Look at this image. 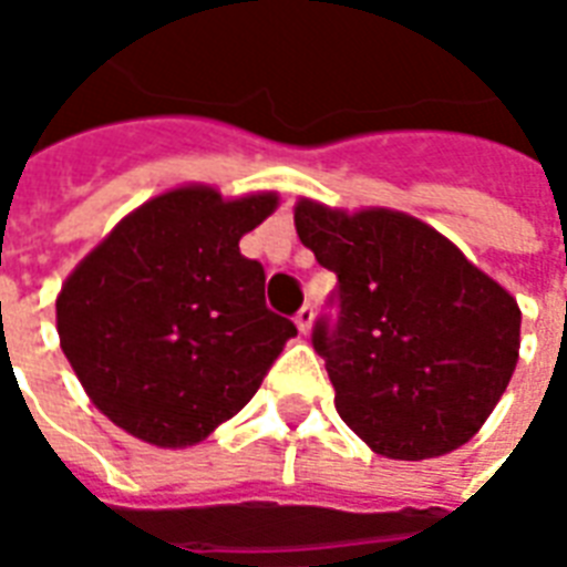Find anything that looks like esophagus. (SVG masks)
Segmentation results:
<instances>
[{"label":"esophagus","instance_id":"1","mask_svg":"<svg viewBox=\"0 0 567 567\" xmlns=\"http://www.w3.org/2000/svg\"><path fill=\"white\" fill-rule=\"evenodd\" d=\"M312 319H316V309L309 307V303H303V307L297 309L295 321H297V328H300V333H307L309 328H312Z\"/></svg>","mask_w":567,"mask_h":567}]
</instances>
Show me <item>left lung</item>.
<instances>
[{"mask_svg": "<svg viewBox=\"0 0 567 567\" xmlns=\"http://www.w3.org/2000/svg\"><path fill=\"white\" fill-rule=\"evenodd\" d=\"M300 243L337 272L312 346L337 413L385 458L422 462L474 437L519 358V307L427 224L297 203Z\"/></svg>", "mask_w": 567, "mask_h": 567, "instance_id": "1", "label": "left lung"}]
</instances>
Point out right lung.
Masks as SVG:
<instances>
[{
  "mask_svg": "<svg viewBox=\"0 0 567 567\" xmlns=\"http://www.w3.org/2000/svg\"><path fill=\"white\" fill-rule=\"evenodd\" d=\"M272 209V194L224 203L212 187H178L124 218L69 276L60 346L117 427L194 446L255 398L297 337L264 300V267L239 251Z\"/></svg>",
  "mask_w": 567,
  "mask_h": 567,
  "instance_id": "right-lung-1",
  "label": "right lung"
}]
</instances>
